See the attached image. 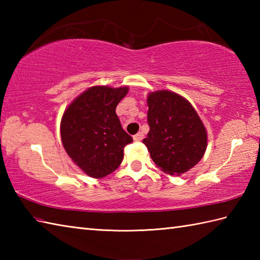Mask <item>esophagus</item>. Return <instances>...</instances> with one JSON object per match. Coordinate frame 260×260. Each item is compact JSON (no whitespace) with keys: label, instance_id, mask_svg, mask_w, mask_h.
Segmentation results:
<instances>
[{"label":"esophagus","instance_id":"esophagus-1","mask_svg":"<svg viewBox=\"0 0 260 260\" xmlns=\"http://www.w3.org/2000/svg\"><path fill=\"white\" fill-rule=\"evenodd\" d=\"M133 139H134L135 142H140V141H142L143 139H144V134H143L142 132H140V133H137L136 135H134Z\"/></svg>","mask_w":260,"mask_h":260}]
</instances>
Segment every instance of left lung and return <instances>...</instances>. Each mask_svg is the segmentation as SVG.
<instances>
[{"instance_id": "obj_1", "label": "left lung", "mask_w": 260, "mask_h": 260, "mask_svg": "<svg viewBox=\"0 0 260 260\" xmlns=\"http://www.w3.org/2000/svg\"><path fill=\"white\" fill-rule=\"evenodd\" d=\"M150 125L143 143L151 158L163 172L181 175L197 165L208 146V134L190 102L170 90L147 96Z\"/></svg>"}]
</instances>
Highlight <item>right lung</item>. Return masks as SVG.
Here are the masks:
<instances>
[{"label": "right lung", "mask_w": 260, "mask_h": 260, "mask_svg": "<svg viewBox=\"0 0 260 260\" xmlns=\"http://www.w3.org/2000/svg\"><path fill=\"white\" fill-rule=\"evenodd\" d=\"M128 87L92 86L66 108L60 135L66 152L82 172L93 179L113 173L133 139L121 128L116 107Z\"/></svg>", "instance_id": "add662e5"}]
</instances>
